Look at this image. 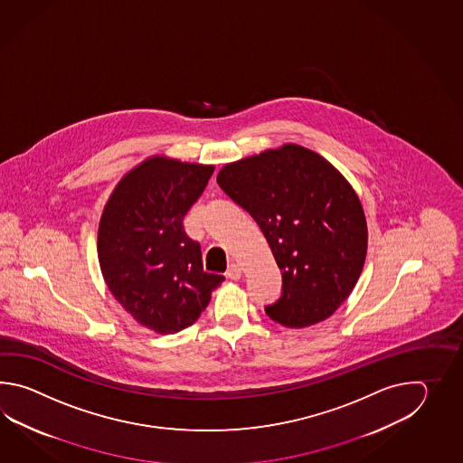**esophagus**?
Returning a JSON list of instances; mask_svg holds the SVG:
<instances>
[{
  "instance_id": "esophagus-1",
  "label": "esophagus",
  "mask_w": 463,
  "mask_h": 463,
  "mask_svg": "<svg viewBox=\"0 0 463 463\" xmlns=\"http://www.w3.org/2000/svg\"><path fill=\"white\" fill-rule=\"evenodd\" d=\"M225 275H227V278H230V279H240V278H241V266L232 263V265L228 266Z\"/></svg>"
}]
</instances>
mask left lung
Here are the masks:
<instances>
[{
    "label": "left lung",
    "instance_id": "left-lung-1",
    "mask_svg": "<svg viewBox=\"0 0 463 463\" xmlns=\"http://www.w3.org/2000/svg\"><path fill=\"white\" fill-rule=\"evenodd\" d=\"M217 182L255 218L283 276L281 298L266 315L286 327L333 315L367 253L364 210L341 172L313 150L285 144L227 164Z\"/></svg>",
    "mask_w": 463,
    "mask_h": 463
}]
</instances>
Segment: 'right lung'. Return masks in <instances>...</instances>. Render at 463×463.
Returning a JSON list of instances; mask_svg holds the SVG:
<instances>
[{
    "label": "right lung",
    "instance_id": "obj_1",
    "mask_svg": "<svg viewBox=\"0 0 463 463\" xmlns=\"http://www.w3.org/2000/svg\"><path fill=\"white\" fill-rule=\"evenodd\" d=\"M215 167L154 156L120 178L100 215L98 256L109 291L138 325L175 335L225 278L203 271L184 218Z\"/></svg>",
    "mask_w": 463,
    "mask_h": 463
}]
</instances>
